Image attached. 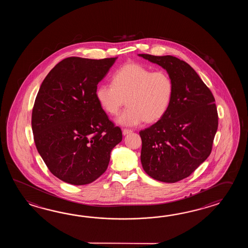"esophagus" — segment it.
<instances>
[{
  "instance_id": "obj_1",
  "label": "esophagus",
  "mask_w": 248,
  "mask_h": 248,
  "mask_svg": "<svg viewBox=\"0 0 248 248\" xmlns=\"http://www.w3.org/2000/svg\"><path fill=\"white\" fill-rule=\"evenodd\" d=\"M131 132V129H127V128H122V134H123L124 136H126V135H127V134H130Z\"/></svg>"
}]
</instances>
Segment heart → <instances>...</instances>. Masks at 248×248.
I'll list each match as a JSON object with an SVG mask.
<instances>
[{"label":"heart","mask_w":248,"mask_h":248,"mask_svg":"<svg viewBox=\"0 0 248 248\" xmlns=\"http://www.w3.org/2000/svg\"><path fill=\"white\" fill-rule=\"evenodd\" d=\"M174 91V80L167 72H153L140 63H129L113 74L112 85L97 87L95 97L101 108L111 116L126 103L128 106L117 121L122 125L135 126L143 121H159L169 111Z\"/></svg>","instance_id":"heart-1"}]
</instances>
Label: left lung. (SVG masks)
Instances as JSON below:
<instances>
[{"label":"left lung","instance_id":"obj_1","mask_svg":"<svg viewBox=\"0 0 248 248\" xmlns=\"http://www.w3.org/2000/svg\"><path fill=\"white\" fill-rule=\"evenodd\" d=\"M139 56L166 69L174 85L168 112L139 132L142 169L153 179L176 183L210 155L218 128L216 100L189 63L172 56Z\"/></svg>","mask_w":248,"mask_h":248}]
</instances>
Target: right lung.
<instances>
[{
    "mask_svg": "<svg viewBox=\"0 0 248 248\" xmlns=\"http://www.w3.org/2000/svg\"><path fill=\"white\" fill-rule=\"evenodd\" d=\"M116 59L64 58L41 85L32 108L33 139L48 170L65 183L88 185L100 177L122 142L121 127L95 97Z\"/></svg>",
    "mask_w": 248,
    "mask_h": 248,
    "instance_id": "1",
    "label": "right lung"
}]
</instances>
